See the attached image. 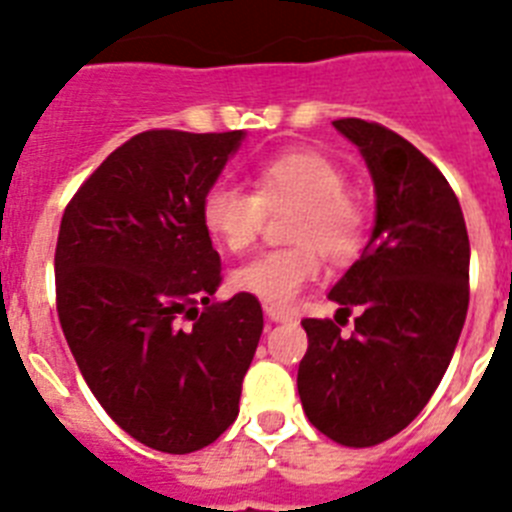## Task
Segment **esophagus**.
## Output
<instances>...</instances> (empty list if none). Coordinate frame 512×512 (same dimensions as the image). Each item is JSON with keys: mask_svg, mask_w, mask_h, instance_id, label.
I'll return each instance as SVG.
<instances>
[{"mask_svg": "<svg viewBox=\"0 0 512 512\" xmlns=\"http://www.w3.org/2000/svg\"><path fill=\"white\" fill-rule=\"evenodd\" d=\"M264 314L269 316V322H290L293 316L282 311V308H274V306H264Z\"/></svg>", "mask_w": 512, "mask_h": 512, "instance_id": "esophagus-1", "label": "esophagus"}]
</instances>
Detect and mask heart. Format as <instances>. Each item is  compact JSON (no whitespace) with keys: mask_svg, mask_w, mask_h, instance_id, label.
Wrapping results in <instances>:
<instances>
[{"mask_svg":"<svg viewBox=\"0 0 512 512\" xmlns=\"http://www.w3.org/2000/svg\"><path fill=\"white\" fill-rule=\"evenodd\" d=\"M348 180L337 162L301 149L274 156L253 172V193L238 185H211L201 198V225L227 253L253 246L266 211L295 209L287 238L293 248L266 251L232 272V287L285 308L322 272V250L332 264L358 256L366 235V211L345 190Z\"/></svg>","mask_w":512,"mask_h":512,"instance_id":"b5f03b06","label":"heart"}]
</instances>
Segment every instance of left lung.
<instances>
[{"label": "left lung", "instance_id": "left-lung-1", "mask_svg": "<svg viewBox=\"0 0 512 512\" xmlns=\"http://www.w3.org/2000/svg\"><path fill=\"white\" fill-rule=\"evenodd\" d=\"M332 125L369 167L377 217L361 259L329 290L335 322H301L298 395L319 432L371 447L403 432L445 377L466 322L471 246L458 196L413 143L356 117ZM350 310L357 327L340 336Z\"/></svg>", "mask_w": 512, "mask_h": 512}]
</instances>
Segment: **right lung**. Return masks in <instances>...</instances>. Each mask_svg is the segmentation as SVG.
<instances>
[{
  "label": "right lung",
  "instance_id": "obj_1",
  "mask_svg": "<svg viewBox=\"0 0 512 512\" xmlns=\"http://www.w3.org/2000/svg\"><path fill=\"white\" fill-rule=\"evenodd\" d=\"M243 138L133 135L80 185L59 225L67 345L114 424L159 453L201 450L238 418L264 329L253 295L214 301L222 266L201 225V198Z\"/></svg>",
  "mask_w": 512,
  "mask_h": 512
}]
</instances>
